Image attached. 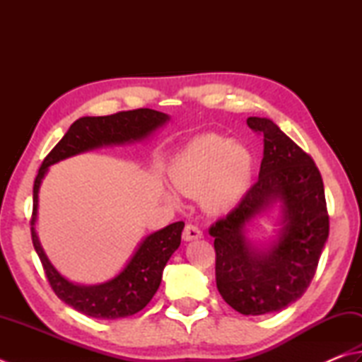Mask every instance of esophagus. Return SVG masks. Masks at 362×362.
<instances>
[{
	"instance_id": "esophagus-1",
	"label": "esophagus",
	"mask_w": 362,
	"mask_h": 362,
	"mask_svg": "<svg viewBox=\"0 0 362 362\" xmlns=\"http://www.w3.org/2000/svg\"><path fill=\"white\" fill-rule=\"evenodd\" d=\"M182 238H184V241L200 240V238H203V231L197 227V225L187 223L186 228H184V231H182Z\"/></svg>"
}]
</instances>
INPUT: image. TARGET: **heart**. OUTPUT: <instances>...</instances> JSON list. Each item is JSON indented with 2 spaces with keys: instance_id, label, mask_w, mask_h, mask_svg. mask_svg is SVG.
<instances>
[{
  "instance_id": "1",
  "label": "heart",
  "mask_w": 362,
  "mask_h": 362,
  "mask_svg": "<svg viewBox=\"0 0 362 362\" xmlns=\"http://www.w3.org/2000/svg\"><path fill=\"white\" fill-rule=\"evenodd\" d=\"M252 180V154L244 146L214 134L190 141L170 167L173 187L186 197L200 194L203 208L211 214L235 209L249 192ZM160 190L168 202L180 203V195L173 189Z\"/></svg>"
}]
</instances>
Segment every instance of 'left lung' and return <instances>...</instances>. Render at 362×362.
I'll list each match as a JSON object with an SVG mask.
<instances>
[{
	"instance_id": "obj_1",
	"label": "left lung",
	"mask_w": 362,
	"mask_h": 362,
	"mask_svg": "<svg viewBox=\"0 0 362 362\" xmlns=\"http://www.w3.org/2000/svg\"><path fill=\"white\" fill-rule=\"evenodd\" d=\"M263 134L258 181L243 202L209 228L216 249V284L225 303L243 315L279 312L298 301L315 276L329 235L323 180L309 154L269 118H247ZM279 208L278 235L248 240V227Z\"/></svg>"
}]
</instances>
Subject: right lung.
Instances as JSON below:
<instances>
[{
	"instance_id": "right-lung-1",
	"label": "right lung",
	"mask_w": 362,
	"mask_h": 362,
	"mask_svg": "<svg viewBox=\"0 0 362 362\" xmlns=\"http://www.w3.org/2000/svg\"><path fill=\"white\" fill-rule=\"evenodd\" d=\"M168 121V115L151 108L119 112L108 117H83L74 122L39 168L33 187V245L57 296L83 315L117 320L131 317L145 308L159 288L170 257L180 247L184 222L170 223L143 238L124 268L115 277L96 285H80L61 274L40 245L36 231L40 184L54 163L93 149L143 141Z\"/></svg>"
}]
</instances>
